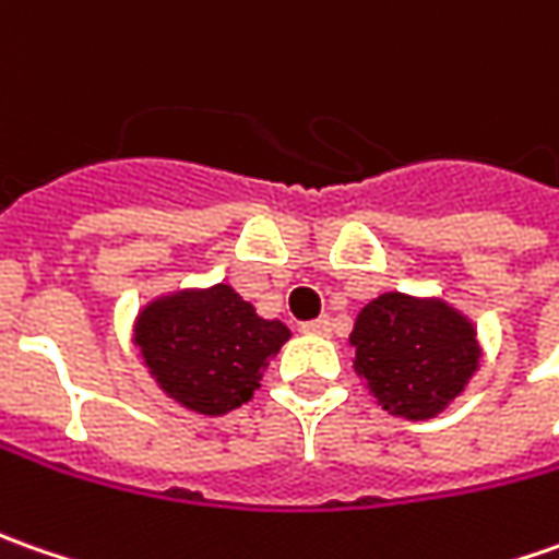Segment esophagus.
Wrapping results in <instances>:
<instances>
[{
    "label": "esophagus",
    "mask_w": 559,
    "mask_h": 559,
    "mask_svg": "<svg viewBox=\"0 0 559 559\" xmlns=\"http://www.w3.org/2000/svg\"><path fill=\"white\" fill-rule=\"evenodd\" d=\"M302 334H316V337H328L331 334V318L321 316L316 321H306L302 324Z\"/></svg>",
    "instance_id": "1"
}]
</instances>
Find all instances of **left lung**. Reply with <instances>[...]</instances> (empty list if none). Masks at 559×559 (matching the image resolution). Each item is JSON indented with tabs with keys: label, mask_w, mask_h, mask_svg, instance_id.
Here are the masks:
<instances>
[{
	"label": "left lung",
	"mask_w": 559,
	"mask_h": 559,
	"mask_svg": "<svg viewBox=\"0 0 559 559\" xmlns=\"http://www.w3.org/2000/svg\"><path fill=\"white\" fill-rule=\"evenodd\" d=\"M356 374L365 377L383 412L430 420L445 412L479 368L476 328L445 299L380 294L349 334Z\"/></svg>",
	"instance_id": "1"
}]
</instances>
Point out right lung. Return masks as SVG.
Listing matches in <instances>:
<instances>
[{
    "label": "right lung",
    "mask_w": 559,
    "mask_h": 559,
    "mask_svg": "<svg viewBox=\"0 0 559 559\" xmlns=\"http://www.w3.org/2000/svg\"><path fill=\"white\" fill-rule=\"evenodd\" d=\"M287 340V324L257 316L231 284L151 299L132 328V343L157 386L188 412L210 417L250 402Z\"/></svg>",
    "instance_id": "obj_1"
}]
</instances>
